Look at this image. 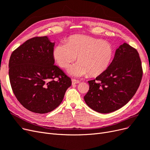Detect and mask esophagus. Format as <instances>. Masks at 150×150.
<instances>
[{
    "label": "esophagus",
    "instance_id": "1",
    "mask_svg": "<svg viewBox=\"0 0 150 150\" xmlns=\"http://www.w3.org/2000/svg\"><path fill=\"white\" fill-rule=\"evenodd\" d=\"M71 82H72V84L74 85V84L79 83L80 81L79 80H75V79H72V80H71Z\"/></svg>",
    "mask_w": 150,
    "mask_h": 150
}]
</instances>
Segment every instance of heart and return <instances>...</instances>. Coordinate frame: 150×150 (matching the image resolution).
Listing matches in <instances>:
<instances>
[{"label": "heart", "mask_w": 150, "mask_h": 150, "mask_svg": "<svg viewBox=\"0 0 150 150\" xmlns=\"http://www.w3.org/2000/svg\"><path fill=\"white\" fill-rule=\"evenodd\" d=\"M54 58L63 69H67L77 57L78 62L69 70L74 76L89 74L97 76L107 70L112 62L114 50L110 43L86 35L69 37L66 44L60 43L54 50Z\"/></svg>", "instance_id": "1"}]
</instances>
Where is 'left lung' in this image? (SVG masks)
Wrapping results in <instances>:
<instances>
[{
  "label": "left lung",
  "mask_w": 150,
  "mask_h": 150,
  "mask_svg": "<svg viewBox=\"0 0 150 150\" xmlns=\"http://www.w3.org/2000/svg\"><path fill=\"white\" fill-rule=\"evenodd\" d=\"M142 62L137 50L127 43L116 50L108 68L95 80L88 81L85 103L101 113L115 112L132 98L141 83Z\"/></svg>",
  "instance_id": "left-lung-1"
}]
</instances>
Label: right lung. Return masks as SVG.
Here are the masks:
<instances>
[{
  "mask_svg": "<svg viewBox=\"0 0 150 150\" xmlns=\"http://www.w3.org/2000/svg\"><path fill=\"white\" fill-rule=\"evenodd\" d=\"M54 45L47 36L33 37L14 50L9 60L13 92L30 112H52L62 103L71 85L70 78L54 65Z\"/></svg>",
  "mask_w": 150,
  "mask_h": 150,
  "instance_id": "right-lung-1",
  "label": "right lung"
}]
</instances>
